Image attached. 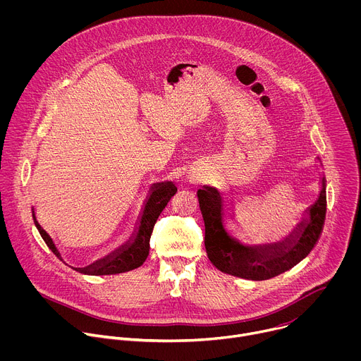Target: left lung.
<instances>
[{"instance_id":"left-lung-1","label":"left lung","mask_w":361,"mask_h":361,"mask_svg":"<svg viewBox=\"0 0 361 361\" xmlns=\"http://www.w3.org/2000/svg\"><path fill=\"white\" fill-rule=\"evenodd\" d=\"M320 183L319 198L305 210L302 220L284 240L257 245H245L227 233L223 197L217 188L204 185L197 191V197L205 226L204 244L210 262L226 274L254 281L273 279L298 264L314 248L323 231L327 210L324 177Z\"/></svg>"}]
</instances>
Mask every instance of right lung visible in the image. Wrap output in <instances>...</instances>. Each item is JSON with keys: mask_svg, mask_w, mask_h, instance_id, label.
Listing matches in <instances>:
<instances>
[{"mask_svg": "<svg viewBox=\"0 0 361 361\" xmlns=\"http://www.w3.org/2000/svg\"><path fill=\"white\" fill-rule=\"evenodd\" d=\"M176 192H177V187L174 185L173 181H163V183L152 184V187L149 190V195L145 201V205H144L141 216L138 219V227H137L135 233L133 234V237L126 244H123L121 247H118L117 250L110 252L107 257H104V259L97 260L95 263H92L84 269H75V270L82 274H90V276H107V274H120V273L131 271V270L140 267L148 257L149 237H151L154 224H156L159 216L166 209L167 202L171 200V197ZM32 219H34L37 230L39 231V234H41L42 240L45 241V244L48 245V248L63 262V257H61L56 243L37 221L34 207H32Z\"/></svg>", "mask_w": 361, "mask_h": 361, "instance_id": "add662e5", "label": "right lung"}]
</instances>
